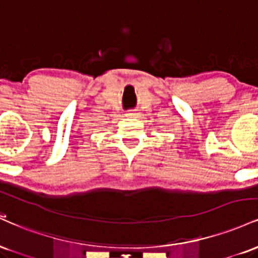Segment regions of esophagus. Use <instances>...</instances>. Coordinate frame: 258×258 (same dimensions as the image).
<instances>
[{"mask_svg": "<svg viewBox=\"0 0 258 258\" xmlns=\"http://www.w3.org/2000/svg\"><path fill=\"white\" fill-rule=\"evenodd\" d=\"M126 116L127 117H137L138 112H137V110H128L126 112Z\"/></svg>", "mask_w": 258, "mask_h": 258, "instance_id": "1", "label": "esophagus"}]
</instances>
